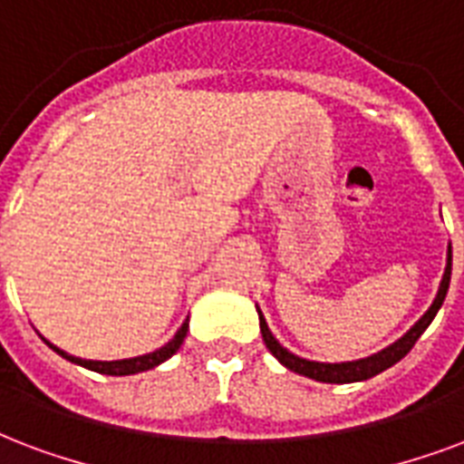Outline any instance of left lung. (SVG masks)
<instances>
[{"label": "left lung", "mask_w": 464, "mask_h": 464, "mask_svg": "<svg viewBox=\"0 0 464 464\" xmlns=\"http://www.w3.org/2000/svg\"><path fill=\"white\" fill-rule=\"evenodd\" d=\"M450 274H452V246H448V261H445V271H443V281L438 285V294H435L433 303H430V308H428L418 323L411 327L409 333L403 337H399L396 343L384 347L377 354H369L364 360H354V362H313V360H303L294 352H288L284 344L278 343L274 333L266 325V318H264V313L259 311V327H261V337H264V344L269 347V352L276 357L285 369H291L295 374H303V377L315 379V382H325V384H352V382H364V379L377 377L379 372H384V369L393 367L396 362L403 360L406 354L411 352V347L416 344V340L423 333H426V327L433 323V318L440 311V305H443L445 295H448V288H450Z\"/></svg>", "instance_id": "8db88e82"}]
</instances>
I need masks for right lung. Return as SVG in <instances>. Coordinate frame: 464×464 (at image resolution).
<instances>
[{"mask_svg": "<svg viewBox=\"0 0 464 464\" xmlns=\"http://www.w3.org/2000/svg\"><path fill=\"white\" fill-rule=\"evenodd\" d=\"M188 333V318L186 323L179 327V333L173 335V340L159 347V350L149 352V354H139V357H129V360H114V362H100V360H80V357H72L68 352H63L61 347H55L53 343H48L46 337H41L44 343L51 347L53 352H58L63 360L72 362V364H80V367L90 369V372H100V374H110V377H129V374H139V372H149V369L159 367L161 362H166L169 357H173L179 347L183 344Z\"/></svg>", "mask_w": 464, "mask_h": 464, "instance_id": "add662e5", "label": "right lung"}]
</instances>
